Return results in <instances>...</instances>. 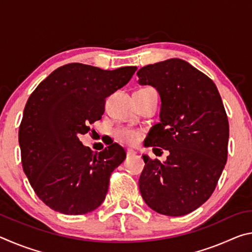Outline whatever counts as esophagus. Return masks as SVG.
Instances as JSON below:
<instances>
[{
	"label": "esophagus",
	"mask_w": 252,
	"mask_h": 252,
	"mask_svg": "<svg viewBox=\"0 0 252 252\" xmlns=\"http://www.w3.org/2000/svg\"><path fill=\"white\" fill-rule=\"evenodd\" d=\"M135 153H136V152H135L134 150H132V149H127V150H126V156H127V157L134 156Z\"/></svg>",
	"instance_id": "34e87169"
}]
</instances>
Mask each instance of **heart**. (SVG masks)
<instances>
[{
    "label": "heart",
    "instance_id": "heart-1",
    "mask_svg": "<svg viewBox=\"0 0 252 252\" xmlns=\"http://www.w3.org/2000/svg\"><path fill=\"white\" fill-rule=\"evenodd\" d=\"M113 134L118 142L126 144V146H135L141 140V132L135 129H131V127L119 126L114 130Z\"/></svg>",
    "mask_w": 252,
    "mask_h": 252
}]
</instances>
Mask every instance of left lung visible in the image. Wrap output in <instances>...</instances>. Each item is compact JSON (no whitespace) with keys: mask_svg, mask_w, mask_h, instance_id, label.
Masks as SVG:
<instances>
[{"mask_svg":"<svg viewBox=\"0 0 252 252\" xmlns=\"http://www.w3.org/2000/svg\"><path fill=\"white\" fill-rule=\"evenodd\" d=\"M136 74L140 84L157 89L162 102L161 121L144 146L170 152L165 162L143 156L140 192L158 213L188 215L211 197L227 162L222 100L210 78L180 59L146 65Z\"/></svg>","mask_w":252,"mask_h":252,"instance_id":"8db88e82","label":"left lung"}]
</instances>
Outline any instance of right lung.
<instances>
[{"mask_svg": "<svg viewBox=\"0 0 252 252\" xmlns=\"http://www.w3.org/2000/svg\"><path fill=\"white\" fill-rule=\"evenodd\" d=\"M135 71L136 66L109 71L70 63L30 95L19 129L21 161L34 192L54 211L84 215L103 202L126 151L113 143L94 153L79 136L101 120L105 97L125 87Z\"/></svg>", "mask_w": 252, "mask_h": 252, "instance_id": "obj_1", "label": "right lung"}]
</instances>
